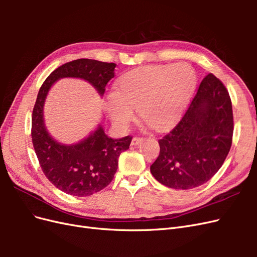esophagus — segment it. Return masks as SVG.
<instances>
[{"label": "esophagus", "mask_w": 257, "mask_h": 257, "mask_svg": "<svg viewBox=\"0 0 257 257\" xmlns=\"http://www.w3.org/2000/svg\"><path fill=\"white\" fill-rule=\"evenodd\" d=\"M143 142V138L142 137H137V136H135V137H133V139H132V146H137V145H139Z\"/></svg>", "instance_id": "obj_1"}]
</instances>
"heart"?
I'll list each match as a JSON object with an SVG mask.
<instances>
[{
  "instance_id": "1",
  "label": "heart",
  "mask_w": 257,
  "mask_h": 257,
  "mask_svg": "<svg viewBox=\"0 0 257 257\" xmlns=\"http://www.w3.org/2000/svg\"><path fill=\"white\" fill-rule=\"evenodd\" d=\"M195 83V71L183 62L138 67L124 74L116 91L108 93L105 109L122 130L135 119V109L151 127L165 128L180 115Z\"/></svg>"
}]
</instances>
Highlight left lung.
Listing matches in <instances>:
<instances>
[{
  "mask_svg": "<svg viewBox=\"0 0 257 257\" xmlns=\"http://www.w3.org/2000/svg\"><path fill=\"white\" fill-rule=\"evenodd\" d=\"M234 118L228 91L212 74L201 80L182 118L159 139L152 176L168 188L189 190L210 180L230 150Z\"/></svg>",
  "mask_w": 257,
  "mask_h": 257,
  "instance_id": "left-lung-1",
  "label": "left lung"
}]
</instances>
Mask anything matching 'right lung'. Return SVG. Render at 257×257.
<instances>
[{"label": "right lung", "mask_w": 257, "mask_h": 257, "mask_svg": "<svg viewBox=\"0 0 257 257\" xmlns=\"http://www.w3.org/2000/svg\"><path fill=\"white\" fill-rule=\"evenodd\" d=\"M114 63L78 59L58 67L47 77L38 91L32 113V143L43 173L48 180L66 194L90 196L109 184L118 169L120 154L130 148L132 137H108L104 128L96 130L75 145L58 143L48 133L44 122V104L52 84L73 77L90 82L100 96L114 77Z\"/></svg>", "instance_id": "obj_1"}]
</instances>
